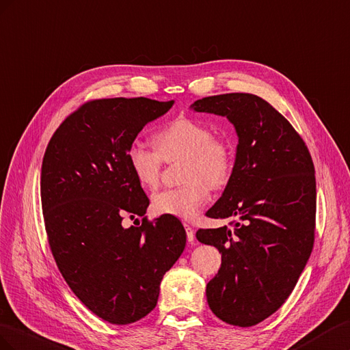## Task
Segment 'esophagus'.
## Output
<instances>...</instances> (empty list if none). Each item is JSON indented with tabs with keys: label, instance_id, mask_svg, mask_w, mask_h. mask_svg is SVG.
I'll list each match as a JSON object with an SVG mask.
<instances>
[{
	"label": "esophagus",
	"instance_id": "obj_1",
	"mask_svg": "<svg viewBox=\"0 0 350 350\" xmlns=\"http://www.w3.org/2000/svg\"><path fill=\"white\" fill-rule=\"evenodd\" d=\"M185 228H186V237H187V241H189V242H193V239H195V230H193V227H192L191 224H185Z\"/></svg>",
	"mask_w": 350,
	"mask_h": 350
}]
</instances>
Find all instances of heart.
I'll list each match as a JSON object with an SVG mask.
<instances>
[{
  "label": "heart",
  "mask_w": 350,
  "mask_h": 350,
  "mask_svg": "<svg viewBox=\"0 0 350 350\" xmlns=\"http://www.w3.org/2000/svg\"><path fill=\"white\" fill-rule=\"evenodd\" d=\"M155 149L141 142L129 145L127 164L136 180L152 189L159 183L163 161L183 159L182 182L152 196V208L159 215L192 219L209 199V186L219 189L228 183L233 172V148L223 136L213 135L201 120L177 117L154 135Z\"/></svg>",
  "instance_id": "1"
}]
</instances>
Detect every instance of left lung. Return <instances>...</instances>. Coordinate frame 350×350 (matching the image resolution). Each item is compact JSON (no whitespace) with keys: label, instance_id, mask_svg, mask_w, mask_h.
Returning <instances> with one entry per match:
<instances>
[{"label":"left lung","instance_id":"1","mask_svg":"<svg viewBox=\"0 0 350 350\" xmlns=\"http://www.w3.org/2000/svg\"><path fill=\"white\" fill-rule=\"evenodd\" d=\"M191 108L227 117L239 137L230 180L206 211L211 218H237L233 230L196 232L199 242L221 254L206 301L227 324L256 325L286 302L312 252V158L293 126L256 95L206 96Z\"/></svg>","mask_w":350,"mask_h":350}]
</instances>
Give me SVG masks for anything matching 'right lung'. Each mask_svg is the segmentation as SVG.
<instances>
[{
    "label": "right lung",
    "instance_id": "1",
    "mask_svg": "<svg viewBox=\"0 0 350 350\" xmlns=\"http://www.w3.org/2000/svg\"><path fill=\"white\" fill-rule=\"evenodd\" d=\"M173 104L144 96L85 103L59 124L42 159V213L57 267L81 302L111 324L152 311L163 275L186 246L176 217L122 224L149 205L127 148Z\"/></svg>",
    "mask_w": 350,
    "mask_h": 350
}]
</instances>
